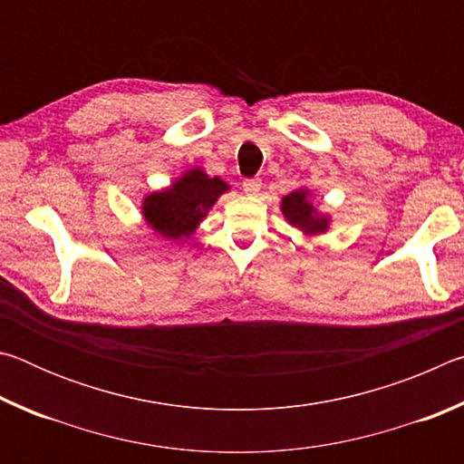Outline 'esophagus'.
I'll use <instances>...</instances> for the list:
<instances>
[{
	"instance_id": "obj_1",
	"label": "esophagus",
	"mask_w": 464,
	"mask_h": 464,
	"mask_svg": "<svg viewBox=\"0 0 464 464\" xmlns=\"http://www.w3.org/2000/svg\"><path fill=\"white\" fill-rule=\"evenodd\" d=\"M243 190H246V194H249V196H257L262 190V179L260 178L246 179V182H243Z\"/></svg>"
}]
</instances>
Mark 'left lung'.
I'll return each instance as SVG.
<instances>
[{
    "instance_id": "obj_1",
    "label": "left lung",
    "mask_w": 464,
    "mask_h": 464,
    "mask_svg": "<svg viewBox=\"0 0 464 464\" xmlns=\"http://www.w3.org/2000/svg\"><path fill=\"white\" fill-rule=\"evenodd\" d=\"M313 198H315L313 190H309L307 186H301L290 194L282 196L280 210L290 227L303 231L307 237H319V235H325L332 229V215L319 210Z\"/></svg>"
}]
</instances>
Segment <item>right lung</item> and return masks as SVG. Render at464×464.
<instances>
[{
	"mask_svg": "<svg viewBox=\"0 0 464 464\" xmlns=\"http://www.w3.org/2000/svg\"><path fill=\"white\" fill-rule=\"evenodd\" d=\"M231 186L210 178L204 168L192 166L169 186L153 190L140 200V215L153 235L168 241H184L194 235L208 210Z\"/></svg>",
	"mask_w": 464,
	"mask_h": 464,
	"instance_id": "add662e5",
	"label": "right lung"
}]
</instances>
